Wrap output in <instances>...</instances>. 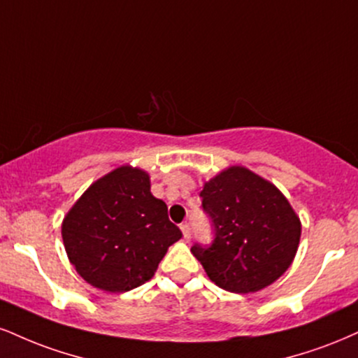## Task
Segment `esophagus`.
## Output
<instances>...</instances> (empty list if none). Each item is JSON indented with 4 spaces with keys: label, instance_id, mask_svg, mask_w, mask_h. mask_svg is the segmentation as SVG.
<instances>
[{
    "label": "esophagus",
    "instance_id": "esophagus-1",
    "mask_svg": "<svg viewBox=\"0 0 358 358\" xmlns=\"http://www.w3.org/2000/svg\"><path fill=\"white\" fill-rule=\"evenodd\" d=\"M180 230H182L185 240H190V235H192L190 234V225H187V223H185V225L180 227Z\"/></svg>",
    "mask_w": 358,
    "mask_h": 358
}]
</instances>
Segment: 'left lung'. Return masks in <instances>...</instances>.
<instances>
[{"label": "left lung", "mask_w": 358, "mask_h": 358, "mask_svg": "<svg viewBox=\"0 0 358 358\" xmlns=\"http://www.w3.org/2000/svg\"><path fill=\"white\" fill-rule=\"evenodd\" d=\"M201 205L212 218V247L193 245V257L215 285L253 294L272 285L296 255L302 223L287 196L264 176L231 165L205 182Z\"/></svg>", "instance_id": "1"}]
</instances>
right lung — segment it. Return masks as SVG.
Returning a JSON list of instances; mask_svg holds the SVG:
<instances>
[{"mask_svg": "<svg viewBox=\"0 0 358 358\" xmlns=\"http://www.w3.org/2000/svg\"><path fill=\"white\" fill-rule=\"evenodd\" d=\"M150 187L148 171L122 165L90 185L64 215L68 260L92 287L123 294L143 285L182 238Z\"/></svg>", "mask_w": 358, "mask_h": 358, "instance_id": "add662e5", "label": "right lung"}]
</instances>
